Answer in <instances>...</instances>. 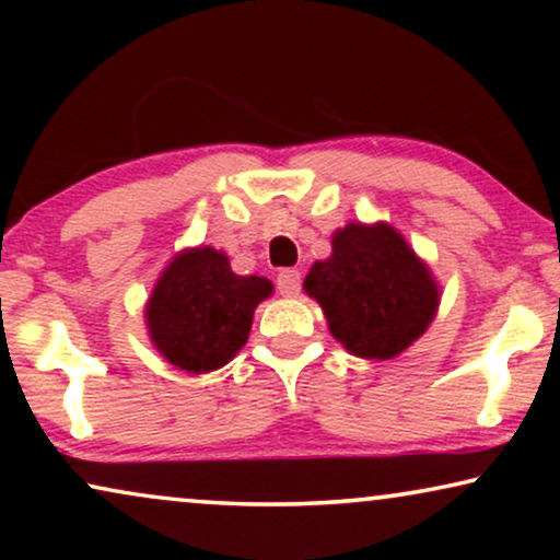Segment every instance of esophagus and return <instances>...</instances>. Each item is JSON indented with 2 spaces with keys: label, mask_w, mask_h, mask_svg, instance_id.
Instances as JSON below:
<instances>
[{
  "label": "esophagus",
  "mask_w": 560,
  "mask_h": 560,
  "mask_svg": "<svg viewBox=\"0 0 560 560\" xmlns=\"http://www.w3.org/2000/svg\"><path fill=\"white\" fill-rule=\"evenodd\" d=\"M278 290L285 298H295L298 293H301V272H298V270H280Z\"/></svg>",
  "instance_id": "esophagus-1"
}]
</instances>
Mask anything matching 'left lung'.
<instances>
[{"label":"left lung","mask_w":560,"mask_h":560,"mask_svg":"<svg viewBox=\"0 0 560 560\" xmlns=\"http://www.w3.org/2000/svg\"><path fill=\"white\" fill-rule=\"evenodd\" d=\"M303 290L349 354L377 362L412 347L441 305L431 267L387 221L336 229L331 257L311 265Z\"/></svg>","instance_id":"8db88e82"}]
</instances>
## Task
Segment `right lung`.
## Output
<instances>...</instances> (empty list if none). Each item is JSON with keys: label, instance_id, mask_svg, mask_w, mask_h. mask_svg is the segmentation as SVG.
Here are the masks:
<instances>
[{"label": "right lung", "instance_id": "add662e5", "mask_svg": "<svg viewBox=\"0 0 560 560\" xmlns=\"http://www.w3.org/2000/svg\"><path fill=\"white\" fill-rule=\"evenodd\" d=\"M272 293L267 278L236 275L224 252L198 244L180 249L160 272L144 303V326L167 364L209 374L240 354L257 305Z\"/></svg>", "mask_w": 560, "mask_h": 560}]
</instances>
